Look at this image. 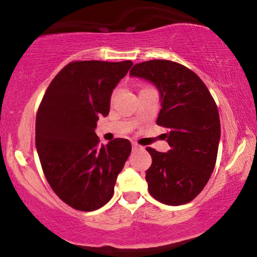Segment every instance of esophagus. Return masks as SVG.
Returning <instances> with one entry per match:
<instances>
[{"label": "esophagus", "mask_w": 257, "mask_h": 257, "mask_svg": "<svg viewBox=\"0 0 257 257\" xmlns=\"http://www.w3.org/2000/svg\"><path fill=\"white\" fill-rule=\"evenodd\" d=\"M132 149L133 150H139V149H142V146H139L138 144H137V143H132Z\"/></svg>", "instance_id": "obj_1"}]
</instances>
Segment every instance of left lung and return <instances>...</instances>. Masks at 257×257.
<instances>
[{
    "instance_id": "8db88e82",
    "label": "left lung",
    "mask_w": 257,
    "mask_h": 257,
    "mask_svg": "<svg viewBox=\"0 0 257 257\" xmlns=\"http://www.w3.org/2000/svg\"><path fill=\"white\" fill-rule=\"evenodd\" d=\"M130 75L150 81L161 94L157 124L169 130L170 149L148 148L152 164L146 182L153 198L168 205L191 202L214 171L221 139L215 100L199 76L181 63L151 60L137 63Z\"/></svg>"
}]
</instances>
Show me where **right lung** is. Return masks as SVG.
I'll list each match as a JSON object with an SVG mask.
<instances>
[{"mask_svg": "<svg viewBox=\"0 0 257 257\" xmlns=\"http://www.w3.org/2000/svg\"><path fill=\"white\" fill-rule=\"evenodd\" d=\"M133 62L74 61L53 79L36 114L35 143L53 191L66 204L93 211L112 198L131 143L116 138L99 145L100 115L109 112L113 89Z\"/></svg>", "mask_w": 257, "mask_h": 257, "instance_id": "right-lung-1", "label": "right lung"}]
</instances>
